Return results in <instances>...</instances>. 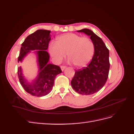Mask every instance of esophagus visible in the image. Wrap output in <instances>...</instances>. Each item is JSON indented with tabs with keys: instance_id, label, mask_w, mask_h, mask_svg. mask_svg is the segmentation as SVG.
Segmentation results:
<instances>
[{
	"instance_id": "obj_1",
	"label": "esophagus",
	"mask_w": 134,
	"mask_h": 134,
	"mask_svg": "<svg viewBox=\"0 0 134 134\" xmlns=\"http://www.w3.org/2000/svg\"><path fill=\"white\" fill-rule=\"evenodd\" d=\"M60 68H61V69H62V71H64L65 70V69L66 68V67L65 66H61Z\"/></svg>"
}]
</instances>
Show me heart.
I'll use <instances>...</instances> for the list:
<instances>
[{
  "label": "heart",
  "mask_w": 134,
  "mask_h": 134,
  "mask_svg": "<svg viewBox=\"0 0 134 134\" xmlns=\"http://www.w3.org/2000/svg\"><path fill=\"white\" fill-rule=\"evenodd\" d=\"M48 50L56 63L62 62L67 54L69 62L80 68L87 65L91 61L94 53V45L88 37L67 34L56 38V43L51 42Z\"/></svg>",
  "instance_id": "heart-1"
}]
</instances>
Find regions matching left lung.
Segmentation results:
<instances>
[{
	"label": "left lung",
	"instance_id": "left-lung-1",
	"mask_svg": "<svg viewBox=\"0 0 134 134\" xmlns=\"http://www.w3.org/2000/svg\"><path fill=\"white\" fill-rule=\"evenodd\" d=\"M90 36L94 45V54L86 67L75 70L71 85L79 94L91 95L99 91L106 84L109 69V50L104 43L91 30L77 31Z\"/></svg>",
	"mask_w": 134,
	"mask_h": 134
}]
</instances>
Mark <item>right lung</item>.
Returning a JSON list of instances; mask_svg holds the SVG:
<instances>
[{
  "instance_id": "right-lung-1",
  "label": "right lung",
  "mask_w": 134,
  "mask_h": 134,
  "mask_svg": "<svg viewBox=\"0 0 134 134\" xmlns=\"http://www.w3.org/2000/svg\"><path fill=\"white\" fill-rule=\"evenodd\" d=\"M50 32L45 30H37L27 36L20 50L18 63L22 62L31 51L37 50L35 52L37 58L38 75L32 82H28L23 75L21 66L18 68L20 83L27 93L34 96L42 97L48 94L53 87L56 76L62 72L59 66L48 63L50 55L46 50L51 40Z\"/></svg>"
}]
</instances>
